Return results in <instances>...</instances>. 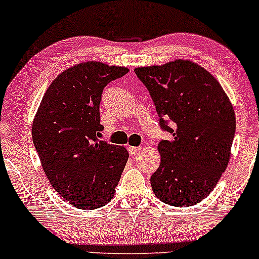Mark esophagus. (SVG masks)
Here are the masks:
<instances>
[{"label":"esophagus","mask_w":259,"mask_h":259,"mask_svg":"<svg viewBox=\"0 0 259 259\" xmlns=\"http://www.w3.org/2000/svg\"><path fill=\"white\" fill-rule=\"evenodd\" d=\"M140 150H141V147H136V146H129V147H127V151H129V153L133 154V156H134V154L139 153Z\"/></svg>","instance_id":"34e87169"}]
</instances>
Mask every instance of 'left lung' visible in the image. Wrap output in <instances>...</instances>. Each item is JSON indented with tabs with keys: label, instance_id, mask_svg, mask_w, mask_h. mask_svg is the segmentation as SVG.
<instances>
[{
	"label": "left lung",
	"instance_id": "left-lung-1",
	"mask_svg": "<svg viewBox=\"0 0 259 259\" xmlns=\"http://www.w3.org/2000/svg\"><path fill=\"white\" fill-rule=\"evenodd\" d=\"M135 73L152 97L160 127L173 135L158 144L160 164L151 177L154 195L170 206L198 203L228 167L236 129L233 106L218 80L191 61L140 67Z\"/></svg>",
	"mask_w": 259,
	"mask_h": 259
}]
</instances>
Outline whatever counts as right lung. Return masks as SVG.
Segmentation results:
<instances>
[{
	"label": "right lung",
	"instance_id": "right-lung-1",
	"mask_svg": "<svg viewBox=\"0 0 259 259\" xmlns=\"http://www.w3.org/2000/svg\"><path fill=\"white\" fill-rule=\"evenodd\" d=\"M127 72L95 61L73 65L49 86L32 121V142L47 179L79 209L112 200L129 158L126 148L97 139L103 89Z\"/></svg>",
	"mask_w": 259,
	"mask_h": 259
}]
</instances>
